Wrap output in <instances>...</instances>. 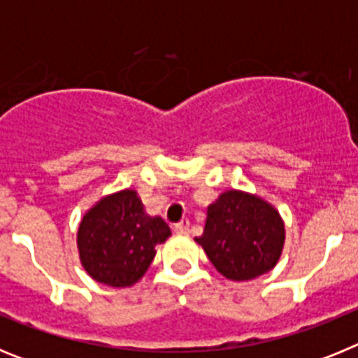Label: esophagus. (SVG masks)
<instances>
[{"label":"esophagus","mask_w":358,"mask_h":358,"mask_svg":"<svg viewBox=\"0 0 358 358\" xmlns=\"http://www.w3.org/2000/svg\"><path fill=\"white\" fill-rule=\"evenodd\" d=\"M173 231H176L177 235H188V233H189V222H188V220H181V222L173 226Z\"/></svg>","instance_id":"1"}]
</instances>
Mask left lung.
I'll return each instance as SVG.
<instances>
[{
	"mask_svg": "<svg viewBox=\"0 0 358 358\" xmlns=\"http://www.w3.org/2000/svg\"><path fill=\"white\" fill-rule=\"evenodd\" d=\"M195 242L224 278L249 281L273 271L280 262L285 222L260 195L226 189L208 206L206 226Z\"/></svg>",
	"mask_w": 358,
	"mask_h": 358,
	"instance_id": "obj_1",
	"label": "left lung"
}]
</instances>
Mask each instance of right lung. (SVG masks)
<instances>
[{"mask_svg": "<svg viewBox=\"0 0 358 358\" xmlns=\"http://www.w3.org/2000/svg\"><path fill=\"white\" fill-rule=\"evenodd\" d=\"M172 235L161 217L145 213L134 188L103 195L78 224V258L94 281L115 289L136 285L150 267L156 245Z\"/></svg>", "mask_w": 358, "mask_h": 358, "instance_id": "obj_1", "label": "right lung"}]
</instances>
